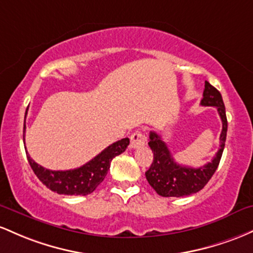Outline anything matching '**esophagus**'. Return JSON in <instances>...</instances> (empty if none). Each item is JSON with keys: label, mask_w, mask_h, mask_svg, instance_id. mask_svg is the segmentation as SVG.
Wrapping results in <instances>:
<instances>
[{"label": "esophagus", "mask_w": 253, "mask_h": 253, "mask_svg": "<svg viewBox=\"0 0 253 253\" xmlns=\"http://www.w3.org/2000/svg\"><path fill=\"white\" fill-rule=\"evenodd\" d=\"M147 142V137L146 135L142 134L141 131H135L134 134L130 136V147L131 148H138V147L144 146Z\"/></svg>", "instance_id": "1"}]
</instances>
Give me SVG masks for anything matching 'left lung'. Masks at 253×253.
Listing matches in <instances>:
<instances>
[{"instance_id":"left-lung-1","label":"left lung","mask_w":253,"mask_h":253,"mask_svg":"<svg viewBox=\"0 0 253 253\" xmlns=\"http://www.w3.org/2000/svg\"><path fill=\"white\" fill-rule=\"evenodd\" d=\"M203 106H214L217 109L218 116L222 121V131L220 135V149L211 163L202 167L183 166L177 164L173 159L171 152L167 148L166 143L161 140V136L157 132L150 131L149 147L152 149L154 159L149 169L146 172V178L149 185L163 197H185L196 194L202 190L206 184L211 180L216 171L227 136V117L225 104H223L221 93L206 81L203 90V99L201 100Z\"/></svg>"}]
</instances>
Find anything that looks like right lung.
<instances>
[{
    "instance_id": "add662e5",
    "label": "right lung",
    "mask_w": 253,
    "mask_h": 253,
    "mask_svg": "<svg viewBox=\"0 0 253 253\" xmlns=\"http://www.w3.org/2000/svg\"><path fill=\"white\" fill-rule=\"evenodd\" d=\"M25 129L24 126V143H25ZM129 138H122L115 143L110 144L103 152L99 153L95 158L84 164L79 169H68V171H51L44 169L31 159L26 152L27 160L31 169H33L38 179L50 189L51 191L57 192L59 195L68 196H86L92 194L96 186L106 177L110 169L112 159L122 154L129 146Z\"/></svg>"
}]
</instances>
